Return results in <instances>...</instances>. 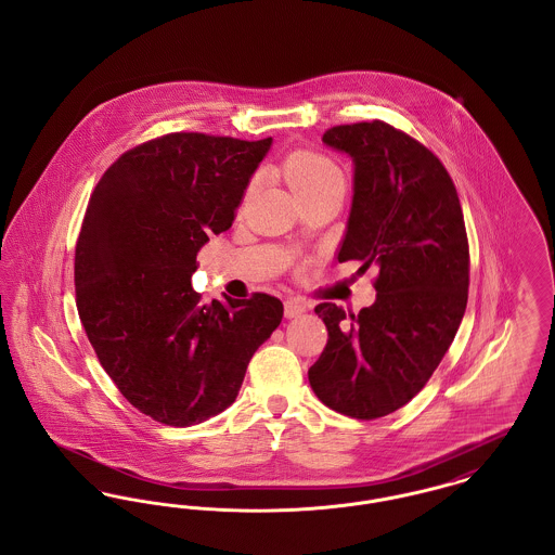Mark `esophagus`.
Returning <instances> with one entry per match:
<instances>
[{"mask_svg":"<svg viewBox=\"0 0 555 555\" xmlns=\"http://www.w3.org/2000/svg\"><path fill=\"white\" fill-rule=\"evenodd\" d=\"M306 312V306L301 301H285V318L301 317Z\"/></svg>","mask_w":555,"mask_h":555,"instance_id":"obj_1","label":"esophagus"}]
</instances>
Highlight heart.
I'll list each match as a JSON object with an SVG mask.
<instances>
[{
	"label": "heart",
	"instance_id": "1",
	"mask_svg": "<svg viewBox=\"0 0 555 555\" xmlns=\"http://www.w3.org/2000/svg\"><path fill=\"white\" fill-rule=\"evenodd\" d=\"M283 177L297 197L328 183L344 181L339 166L314 152H295L287 156L283 162Z\"/></svg>",
	"mask_w": 555,
	"mask_h": 555
}]
</instances>
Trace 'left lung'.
<instances>
[{
	"mask_svg": "<svg viewBox=\"0 0 555 555\" xmlns=\"http://www.w3.org/2000/svg\"><path fill=\"white\" fill-rule=\"evenodd\" d=\"M322 143L353 162L337 260L378 276L358 317L318 304L328 341L308 378L331 410L372 421L405 405L443 360L466 312L468 238L446 166L410 134L372 120L333 127Z\"/></svg>",
	"mask_w": 555,
	"mask_h": 555,
	"instance_id": "left-lung-1",
	"label": "left lung"
}]
</instances>
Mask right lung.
<instances>
[{
    "label": "right lung",
    "instance_id": "obj_1",
    "mask_svg": "<svg viewBox=\"0 0 555 555\" xmlns=\"http://www.w3.org/2000/svg\"><path fill=\"white\" fill-rule=\"evenodd\" d=\"M270 145L164 134L116 159L89 199L75 254L80 322L118 391L158 423L224 412L283 320L266 293L206 304L191 287L197 251L231 229Z\"/></svg>",
    "mask_w": 555,
    "mask_h": 555
}]
</instances>
